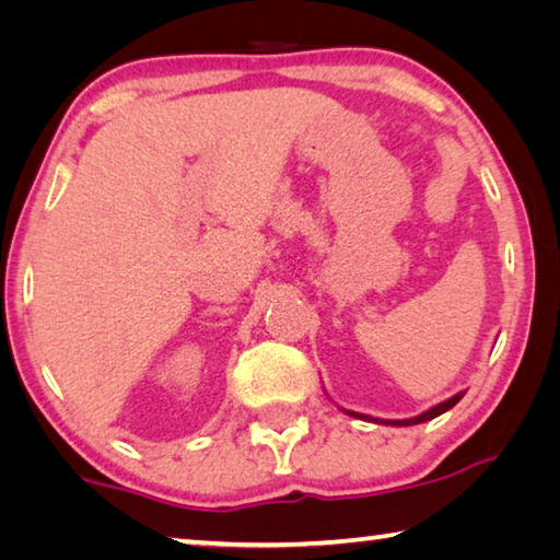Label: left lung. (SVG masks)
<instances>
[{
  "label": "left lung",
  "mask_w": 560,
  "mask_h": 560,
  "mask_svg": "<svg viewBox=\"0 0 560 560\" xmlns=\"http://www.w3.org/2000/svg\"><path fill=\"white\" fill-rule=\"evenodd\" d=\"M462 397H464V393L452 395L450 400H444V402H440V405H434V407H430L428 412H422V415H417V417H410V420H377V417H368V415H360V412H353V410H343V412H346V415H350V417H360V420H368V422H377V424H393V428H410V424H420V422L434 420V417H438V415H442V412L452 410V407L457 405V402L462 400Z\"/></svg>",
  "instance_id": "8db88e82"
}]
</instances>
